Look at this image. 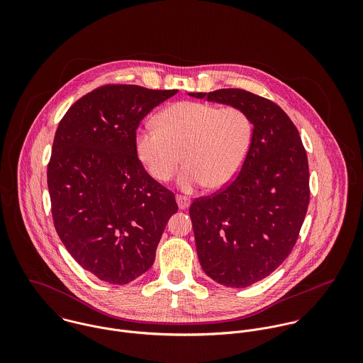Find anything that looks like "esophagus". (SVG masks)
Here are the masks:
<instances>
[{
    "mask_svg": "<svg viewBox=\"0 0 363 363\" xmlns=\"http://www.w3.org/2000/svg\"><path fill=\"white\" fill-rule=\"evenodd\" d=\"M176 201H177V206L180 209H186L190 206V199L186 197V196H176Z\"/></svg>",
    "mask_w": 363,
    "mask_h": 363,
    "instance_id": "obj_1",
    "label": "esophagus"
}]
</instances>
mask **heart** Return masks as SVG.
<instances>
[{"mask_svg":"<svg viewBox=\"0 0 363 363\" xmlns=\"http://www.w3.org/2000/svg\"><path fill=\"white\" fill-rule=\"evenodd\" d=\"M156 125L135 134V152L159 183L169 182L183 162L179 187L193 191L228 186L242 169L253 141V121L240 107L177 102L156 116Z\"/></svg>","mask_w":363,"mask_h":363,"instance_id":"obj_1","label":"heart"}]
</instances>
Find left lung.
Segmentation results:
<instances>
[{"mask_svg":"<svg viewBox=\"0 0 363 363\" xmlns=\"http://www.w3.org/2000/svg\"><path fill=\"white\" fill-rule=\"evenodd\" d=\"M243 108L253 141L236 179L190 206L200 264L209 278L246 288L275 271L292 252L311 190L301 135L278 104L243 89L189 94Z\"/></svg>","mask_w":363,"mask_h":363,"instance_id":"1","label":"left lung"}]
</instances>
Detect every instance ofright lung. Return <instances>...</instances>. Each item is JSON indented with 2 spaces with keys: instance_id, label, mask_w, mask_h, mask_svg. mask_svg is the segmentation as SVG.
<instances>
[{
  "instance_id": "add662e5",
  "label": "right lung",
  "mask_w": 363,
  "mask_h": 363,
  "mask_svg": "<svg viewBox=\"0 0 363 363\" xmlns=\"http://www.w3.org/2000/svg\"><path fill=\"white\" fill-rule=\"evenodd\" d=\"M176 89L104 85L61 118L48 166L55 230L84 269L124 285L147 272L174 194L154 180L135 152L141 120Z\"/></svg>"
}]
</instances>
